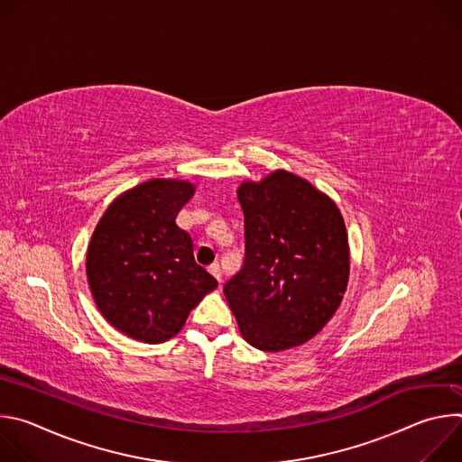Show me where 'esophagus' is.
<instances>
[{
    "label": "esophagus",
    "instance_id": "1",
    "mask_svg": "<svg viewBox=\"0 0 462 462\" xmlns=\"http://www.w3.org/2000/svg\"><path fill=\"white\" fill-rule=\"evenodd\" d=\"M208 273L221 283V267H219V263H212V265H208Z\"/></svg>",
    "mask_w": 462,
    "mask_h": 462
}]
</instances>
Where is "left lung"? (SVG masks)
<instances>
[{
    "label": "left lung",
    "mask_w": 462,
    "mask_h": 462,
    "mask_svg": "<svg viewBox=\"0 0 462 462\" xmlns=\"http://www.w3.org/2000/svg\"><path fill=\"white\" fill-rule=\"evenodd\" d=\"M245 259L223 292L243 338L261 351L310 340L337 312L349 280L346 223L310 182L274 171L243 182Z\"/></svg>",
    "instance_id": "8db88e82"
}]
</instances>
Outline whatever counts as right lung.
Segmentation results:
<instances>
[{
  "label": "right lung",
  "instance_id": "1",
  "mask_svg": "<svg viewBox=\"0 0 462 462\" xmlns=\"http://www.w3.org/2000/svg\"><path fill=\"white\" fill-rule=\"evenodd\" d=\"M191 195L186 180L143 182L116 197L93 232L86 259L91 294L104 318L131 338L166 342L217 287L175 223Z\"/></svg>",
  "mask_w": 462,
  "mask_h": 462
}]
</instances>
